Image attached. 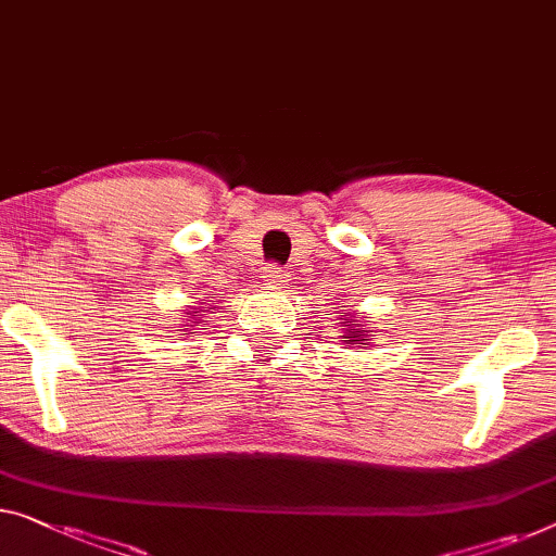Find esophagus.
I'll use <instances>...</instances> for the list:
<instances>
[{"label":"esophagus","mask_w":556,"mask_h":556,"mask_svg":"<svg viewBox=\"0 0 556 556\" xmlns=\"http://www.w3.org/2000/svg\"><path fill=\"white\" fill-rule=\"evenodd\" d=\"M264 281L269 287H285L289 281V271L285 267H277V264H269V267H264Z\"/></svg>","instance_id":"34e87169"}]
</instances>
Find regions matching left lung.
<instances>
[{"label":"left lung","mask_w":556,"mask_h":556,"mask_svg":"<svg viewBox=\"0 0 556 556\" xmlns=\"http://www.w3.org/2000/svg\"><path fill=\"white\" fill-rule=\"evenodd\" d=\"M354 316L355 319L352 320L351 317ZM339 327L344 329V334H342V342L346 344L344 350H350L352 344H371L369 339L375 337V334H369V329L364 327V325H357L359 321V312L357 314H350V312H339Z\"/></svg>","instance_id":"1"}]
</instances>
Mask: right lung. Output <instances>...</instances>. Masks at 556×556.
I'll return each instance as SVG.
<instances>
[{"label": "right lung", "instance_id": "obj_1", "mask_svg": "<svg viewBox=\"0 0 556 556\" xmlns=\"http://www.w3.org/2000/svg\"><path fill=\"white\" fill-rule=\"evenodd\" d=\"M212 309H217L214 304H206V300L199 302V306H192V309L185 312L187 314V334H194V329L204 325V314H214Z\"/></svg>", "mask_w": 556, "mask_h": 556}]
</instances>
